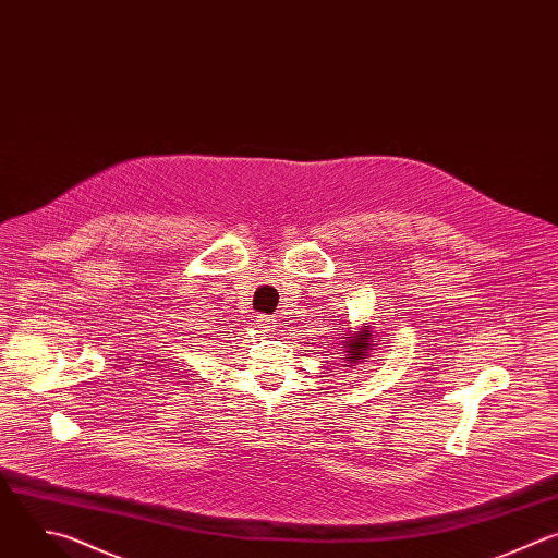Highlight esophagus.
Listing matches in <instances>:
<instances>
[{"label": "esophagus", "instance_id": "obj_1", "mask_svg": "<svg viewBox=\"0 0 558 558\" xmlns=\"http://www.w3.org/2000/svg\"><path fill=\"white\" fill-rule=\"evenodd\" d=\"M259 327H262L264 331H272V329H275V318H272L270 314L259 316Z\"/></svg>", "mask_w": 558, "mask_h": 558}]
</instances>
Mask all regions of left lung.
<instances>
[{"label": "left lung", "instance_id": "8db88e82", "mask_svg": "<svg viewBox=\"0 0 558 558\" xmlns=\"http://www.w3.org/2000/svg\"><path fill=\"white\" fill-rule=\"evenodd\" d=\"M372 343H376V339H374V331H372V327L369 325H365V329H361L356 337H348V341H345V348H348V361L350 363H359L361 359H365V356H369V352H372ZM350 367V365H348Z\"/></svg>", "mask_w": 558, "mask_h": 558}]
</instances>
